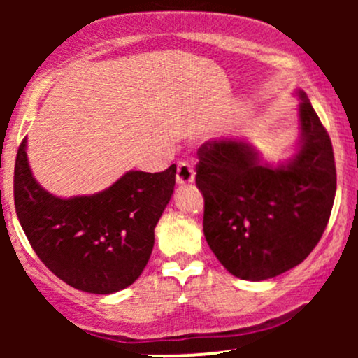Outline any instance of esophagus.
<instances>
[{
  "mask_svg": "<svg viewBox=\"0 0 358 358\" xmlns=\"http://www.w3.org/2000/svg\"><path fill=\"white\" fill-rule=\"evenodd\" d=\"M193 182H195V170H193L192 163L180 162L178 168H176V183L180 187H185V185H192Z\"/></svg>",
  "mask_w": 358,
  "mask_h": 358,
  "instance_id": "1",
  "label": "esophagus"
}]
</instances>
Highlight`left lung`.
<instances>
[{"mask_svg": "<svg viewBox=\"0 0 358 358\" xmlns=\"http://www.w3.org/2000/svg\"><path fill=\"white\" fill-rule=\"evenodd\" d=\"M298 145L278 165L248 139L199 148L195 183L205 200L203 234L229 273L264 281L293 269L322 239L336 192L334 148L303 90Z\"/></svg>", "mask_w": 358, "mask_h": 358, "instance_id": "left-lung-1", "label": "left lung"}]
</instances>
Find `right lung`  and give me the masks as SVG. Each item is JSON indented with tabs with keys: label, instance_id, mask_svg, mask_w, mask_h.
Wrapping results in <instances>:
<instances>
[{
	"label": "right lung",
	"instance_id": "right-lung-1",
	"mask_svg": "<svg viewBox=\"0 0 358 358\" xmlns=\"http://www.w3.org/2000/svg\"><path fill=\"white\" fill-rule=\"evenodd\" d=\"M175 175V165L162 173L131 170L106 190L62 199L36 182L24 138L15 163L16 215L36 256L57 278L85 293L113 294L146 268Z\"/></svg>",
	"mask_w": 358,
	"mask_h": 358
}]
</instances>
